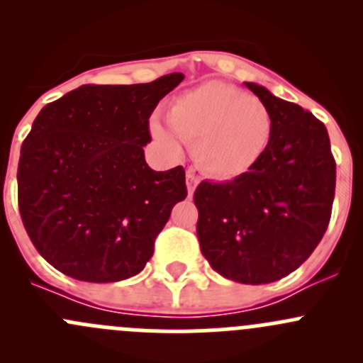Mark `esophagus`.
Returning <instances> with one entry per match:
<instances>
[{"label":"esophagus","instance_id":"1","mask_svg":"<svg viewBox=\"0 0 363 363\" xmlns=\"http://www.w3.org/2000/svg\"><path fill=\"white\" fill-rule=\"evenodd\" d=\"M186 179H188V193H189V196H191L193 193H195L196 186H199L200 177L199 175H195V172L193 170H188L186 172Z\"/></svg>","mask_w":363,"mask_h":363}]
</instances>
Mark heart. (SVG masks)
<instances>
[{
	"label": "heart",
	"mask_w": 363,
	"mask_h": 363,
	"mask_svg": "<svg viewBox=\"0 0 363 363\" xmlns=\"http://www.w3.org/2000/svg\"><path fill=\"white\" fill-rule=\"evenodd\" d=\"M167 123L151 121V133L172 152L182 142L203 172L230 181L246 175L262 161L274 133L270 108L232 84L205 82L175 98Z\"/></svg>",
	"instance_id": "1"
}]
</instances>
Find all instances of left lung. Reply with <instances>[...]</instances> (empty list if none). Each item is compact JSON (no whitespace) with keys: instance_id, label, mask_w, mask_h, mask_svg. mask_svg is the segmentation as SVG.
Listing matches in <instances>:
<instances>
[{"instance_id":"left-lung-1","label":"left lung","mask_w":363,"mask_h":363,"mask_svg":"<svg viewBox=\"0 0 363 363\" xmlns=\"http://www.w3.org/2000/svg\"><path fill=\"white\" fill-rule=\"evenodd\" d=\"M272 112L262 161L228 182H200L196 235L202 255L226 279L279 281L298 269L327 232L335 195V160L327 128L300 105L246 82Z\"/></svg>"}]
</instances>
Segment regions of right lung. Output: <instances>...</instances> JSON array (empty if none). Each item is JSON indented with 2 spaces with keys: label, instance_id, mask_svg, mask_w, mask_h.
I'll list each match as a JSON object with an SVG mask.
<instances>
[{
  "label": "right lung",
  "instance_id": "obj_1",
  "mask_svg": "<svg viewBox=\"0 0 363 363\" xmlns=\"http://www.w3.org/2000/svg\"><path fill=\"white\" fill-rule=\"evenodd\" d=\"M86 84L45 105L21 147L17 199L36 251L87 283L137 276L174 205L186 199L182 167L149 168V117L182 82Z\"/></svg>",
  "mask_w": 363,
  "mask_h": 363
}]
</instances>
